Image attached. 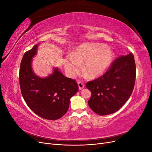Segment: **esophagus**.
<instances>
[{
	"label": "esophagus",
	"mask_w": 152,
	"mask_h": 152,
	"mask_svg": "<svg viewBox=\"0 0 152 152\" xmlns=\"http://www.w3.org/2000/svg\"><path fill=\"white\" fill-rule=\"evenodd\" d=\"M78 86H79V89L81 90L84 87V84L81 82H78Z\"/></svg>",
	"instance_id": "obj_1"
}]
</instances>
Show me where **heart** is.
Masks as SVG:
<instances>
[{
	"label": "heart",
	"mask_w": 152,
	"mask_h": 152,
	"mask_svg": "<svg viewBox=\"0 0 152 152\" xmlns=\"http://www.w3.org/2000/svg\"><path fill=\"white\" fill-rule=\"evenodd\" d=\"M113 54L110 49L99 44L82 45L72 55H69L64 63L65 70L70 77L79 72L82 64L84 63L83 72L89 77L102 75L111 64Z\"/></svg>",
	"instance_id": "1"
}]
</instances>
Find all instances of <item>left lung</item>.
Listing matches in <instances>:
<instances>
[{
    "mask_svg": "<svg viewBox=\"0 0 152 152\" xmlns=\"http://www.w3.org/2000/svg\"><path fill=\"white\" fill-rule=\"evenodd\" d=\"M136 80V64L132 53L119 56L108 70L96 79L87 82L91 92L90 108L100 115L116 112L130 98Z\"/></svg>",
    "mask_w": 152,
    "mask_h": 152,
    "instance_id": "1",
    "label": "left lung"
}]
</instances>
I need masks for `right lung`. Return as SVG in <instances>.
Segmentation results:
<instances>
[{"label":"right lung","instance_id":"1","mask_svg":"<svg viewBox=\"0 0 152 152\" xmlns=\"http://www.w3.org/2000/svg\"><path fill=\"white\" fill-rule=\"evenodd\" d=\"M38 44L26 51L22 58L19 73L21 94L28 107L35 114L48 120L60 118L68 111L70 98L79 91L75 80L64 76L58 68L46 78L35 75L31 59Z\"/></svg>","mask_w":152,"mask_h":152}]
</instances>
